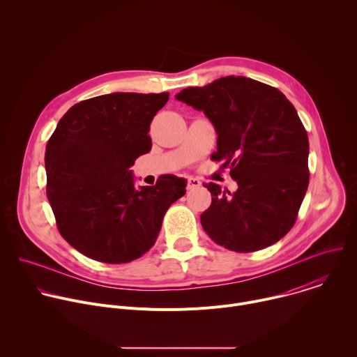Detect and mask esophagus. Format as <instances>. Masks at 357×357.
Returning <instances> with one entry per match:
<instances>
[{"label":"esophagus","instance_id":"34e87169","mask_svg":"<svg viewBox=\"0 0 357 357\" xmlns=\"http://www.w3.org/2000/svg\"><path fill=\"white\" fill-rule=\"evenodd\" d=\"M202 185V182L197 178H188V190H193L196 188H199Z\"/></svg>","mask_w":357,"mask_h":357}]
</instances>
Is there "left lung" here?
I'll use <instances>...</instances> for the list:
<instances>
[{"label":"left lung","instance_id":"1","mask_svg":"<svg viewBox=\"0 0 357 357\" xmlns=\"http://www.w3.org/2000/svg\"><path fill=\"white\" fill-rule=\"evenodd\" d=\"M176 98L212 121L218 152L211 158L238 185L230 193L205 183L213 197L202 227L237 252L277 243L292 229L310 183V141L295 107L278 89L244 76L188 87Z\"/></svg>","mask_w":357,"mask_h":357}]
</instances>
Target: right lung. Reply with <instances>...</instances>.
Listing matches in <instances>:
<instances>
[{
    "label": "right lung",
    "mask_w": 357,
    "mask_h": 357,
    "mask_svg": "<svg viewBox=\"0 0 357 357\" xmlns=\"http://www.w3.org/2000/svg\"><path fill=\"white\" fill-rule=\"evenodd\" d=\"M169 93H112L68 110L45 151L46 195L62 237L86 257L130 263L154 245L186 182L134 185L130 167L151 151L149 124Z\"/></svg>",
    "instance_id": "obj_1"
}]
</instances>
